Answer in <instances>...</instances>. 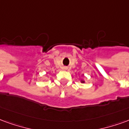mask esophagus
I'll return each instance as SVG.
<instances>
[{"mask_svg": "<svg viewBox=\"0 0 129 129\" xmlns=\"http://www.w3.org/2000/svg\"><path fill=\"white\" fill-rule=\"evenodd\" d=\"M66 69H67V68H66Z\"/></svg>", "mask_w": 129, "mask_h": 129, "instance_id": "esophagus-1", "label": "esophagus"}]
</instances>
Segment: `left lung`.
Here are the masks:
<instances>
[{"instance_id": "left-lung-1", "label": "left lung", "mask_w": 129, "mask_h": 129, "mask_svg": "<svg viewBox=\"0 0 129 129\" xmlns=\"http://www.w3.org/2000/svg\"><path fill=\"white\" fill-rule=\"evenodd\" d=\"M81 83H85V81H83V80H82V81H81Z\"/></svg>"}]
</instances>
